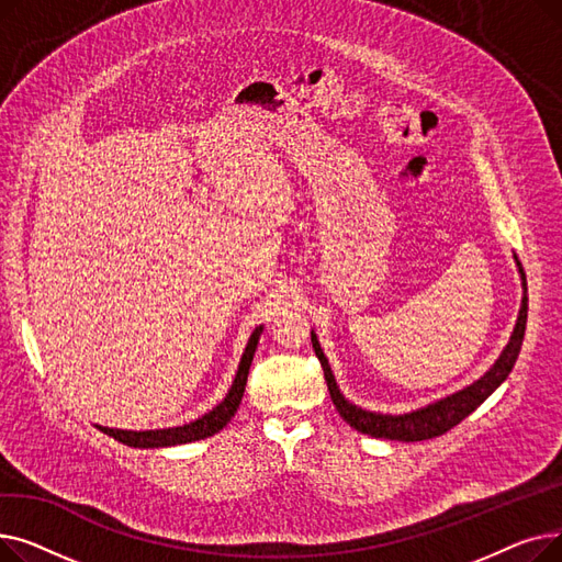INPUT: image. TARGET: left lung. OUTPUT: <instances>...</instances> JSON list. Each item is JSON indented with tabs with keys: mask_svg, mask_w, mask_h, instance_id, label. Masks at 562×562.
I'll list each match as a JSON object with an SVG mask.
<instances>
[{
	"mask_svg": "<svg viewBox=\"0 0 562 562\" xmlns=\"http://www.w3.org/2000/svg\"><path fill=\"white\" fill-rule=\"evenodd\" d=\"M517 261V257H515ZM519 266V273H521V286H524V299H521V307H519V316L515 323V330L510 335L508 346L501 352L498 360L490 367V371L485 375H481L476 382H471L469 387L447 396V398H439L426 407H419L415 412H407V415H380V412H369L362 409L358 405H352L350 401L344 398V394L339 392L335 375L330 371V364L323 356L321 344L312 330V346L316 358L323 367V375H326L328 382V390H330V398L337 407L339 415L344 417L346 424H350L356 430L371 435V437H382V439H398V441H422V439H432L445 435L447 430H451L453 426H458L464 417H469L471 412H474L498 385L504 382L517 358H519V350H521V341H524V333H526V314H528V299H526V278L521 271V263Z\"/></svg>",
	"mask_w": 562,
	"mask_h": 562,
	"instance_id": "8db88e82",
	"label": "left lung"
}]
</instances>
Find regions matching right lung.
Segmentation results:
<instances>
[{
	"label": "right lung",
	"instance_id": "obj_1",
	"mask_svg": "<svg viewBox=\"0 0 562 562\" xmlns=\"http://www.w3.org/2000/svg\"><path fill=\"white\" fill-rule=\"evenodd\" d=\"M261 326L255 328V333L248 339V346L241 356L239 362V371L234 375L232 387L227 392V396L214 407L206 412L204 417L177 426V428H161V430H121V428H106V426H98L104 435L123 441L127 447L134 449H161V447H177V445H189V441H198L204 437H212L218 430H223L227 426V422L234 417L236 407H239L244 392H246V380H248V371L255 358V350L259 344V335H261Z\"/></svg>",
	"mask_w": 562,
	"mask_h": 562
}]
</instances>
